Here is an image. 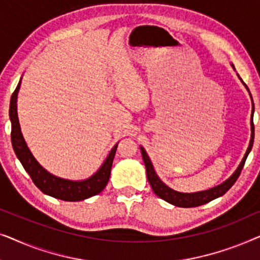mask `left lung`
Returning <instances> with one entry per match:
<instances>
[{
    "mask_svg": "<svg viewBox=\"0 0 260 260\" xmlns=\"http://www.w3.org/2000/svg\"><path fill=\"white\" fill-rule=\"evenodd\" d=\"M232 67L234 69L233 65H232ZM239 79L241 80L240 77H239ZM243 84L245 85V87H246L248 91V87L246 86V84L245 83H243ZM250 95H251V93H250ZM251 99H252V95H251ZM253 112H254V105H253V101H252V116H253ZM253 141H254V124H253V119L251 118L250 144H248V148L246 150V154H245V156H244L243 161L240 162V165L237 168L236 172H234L232 175H231V177H229V179L225 181V182L219 184V186H215L207 190L197 191V193H181V191H176V190L172 189V188H169L166 183H163L162 181L159 180L157 174L155 173V169H154V167H152L150 158H149L147 151L144 150L143 147H141V151H142V157H143V161L145 165V169H147L148 181H149V183H150L154 193L157 195V197L163 199L165 201L169 202V204L177 206V207L188 208V207H198V206L207 204V202L214 200V199H216V198L222 197V195L233 186L234 182H236L237 179L240 175L241 169L244 168V165H245V161H246V158H247V155L250 154L252 145H253Z\"/></svg>",
    "mask_w": 260,
    "mask_h": 260,
    "instance_id": "obj_1",
    "label": "left lung"
}]
</instances>
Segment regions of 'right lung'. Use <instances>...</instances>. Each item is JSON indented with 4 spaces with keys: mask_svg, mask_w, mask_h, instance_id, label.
Listing matches in <instances>:
<instances>
[{
    "mask_svg": "<svg viewBox=\"0 0 260 260\" xmlns=\"http://www.w3.org/2000/svg\"><path fill=\"white\" fill-rule=\"evenodd\" d=\"M21 86V80L10 98L9 106V118L12 122V144L15 154L23 166L26 172L29 174L30 179L33 180L35 186L40 189L42 193L49 195L55 199H60L63 201H81L88 199L93 195H97L104 189L111 174V167L115 154L117 150V143L111 149L108 157L103 163L95 174L86 180L72 181L58 177L53 174L48 173L40 163H39L31 154L29 148L27 147L26 141L21 133V127L17 117V93H19Z\"/></svg>",
    "mask_w": 260,
    "mask_h": 260,
    "instance_id": "obj_1",
    "label": "right lung"
}]
</instances>
